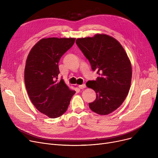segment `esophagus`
<instances>
[{
	"mask_svg": "<svg viewBox=\"0 0 158 158\" xmlns=\"http://www.w3.org/2000/svg\"><path fill=\"white\" fill-rule=\"evenodd\" d=\"M79 88L80 89H83V88H86V85L85 84H82V85H81L79 86Z\"/></svg>",
	"mask_w": 158,
	"mask_h": 158,
	"instance_id": "1",
	"label": "esophagus"
}]
</instances>
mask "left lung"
Instances as JSON below:
<instances>
[{
	"label": "left lung",
	"instance_id": "left-lung-1",
	"mask_svg": "<svg viewBox=\"0 0 158 158\" xmlns=\"http://www.w3.org/2000/svg\"><path fill=\"white\" fill-rule=\"evenodd\" d=\"M76 44L99 76L86 82L96 92L95 101L89 103L91 110L110 114L119 107L130 88L132 68L129 57L121 44L106 35L78 38Z\"/></svg>",
	"mask_w": 158,
	"mask_h": 158
}]
</instances>
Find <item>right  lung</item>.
Masks as SVG:
<instances>
[{
    "instance_id": "obj_1",
    "label": "right lung",
    "mask_w": 158,
    "mask_h": 158,
    "mask_svg": "<svg viewBox=\"0 0 158 158\" xmlns=\"http://www.w3.org/2000/svg\"><path fill=\"white\" fill-rule=\"evenodd\" d=\"M75 38H43L32 48L26 61L24 80L27 92L36 108L51 118L67 110L76 92L62 78L58 63L73 45Z\"/></svg>"
}]
</instances>
